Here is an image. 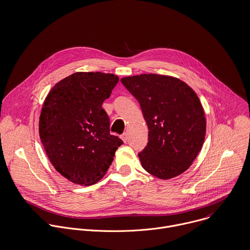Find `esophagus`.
Masks as SVG:
<instances>
[{"label":"esophagus","instance_id":"34e87169","mask_svg":"<svg viewBox=\"0 0 250 250\" xmlns=\"http://www.w3.org/2000/svg\"><path fill=\"white\" fill-rule=\"evenodd\" d=\"M121 138L123 139V141H124V142H126V141H127V139H128V135H127V133H126V132H124V133L121 135Z\"/></svg>","mask_w":250,"mask_h":250}]
</instances>
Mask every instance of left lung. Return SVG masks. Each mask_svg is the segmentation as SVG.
I'll use <instances>...</instances> for the list:
<instances>
[{
	"instance_id": "8db88e82",
	"label": "left lung",
	"mask_w": 250,
	"mask_h": 250,
	"mask_svg": "<svg viewBox=\"0 0 250 250\" xmlns=\"http://www.w3.org/2000/svg\"><path fill=\"white\" fill-rule=\"evenodd\" d=\"M121 82L138 101L148 125V143L138 153L143 168L161 179L183 173L197 158L206 136L198 95L168 76L143 74Z\"/></svg>"
}]
</instances>
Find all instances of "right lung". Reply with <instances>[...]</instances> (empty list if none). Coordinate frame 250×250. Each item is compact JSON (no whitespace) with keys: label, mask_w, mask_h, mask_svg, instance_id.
<instances>
[{"label":"right lung","mask_w":250,"mask_h":250,"mask_svg":"<svg viewBox=\"0 0 250 250\" xmlns=\"http://www.w3.org/2000/svg\"><path fill=\"white\" fill-rule=\"evenodd\" d=\"M118 82L113 74L78 72L57 83L44 100L41 141L54 168L73 183L99 181L124 144L110 134V119L102 108Z\"/></svg>","instance_id":"obj_1"}]
</instances>
